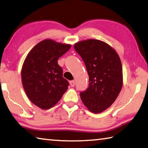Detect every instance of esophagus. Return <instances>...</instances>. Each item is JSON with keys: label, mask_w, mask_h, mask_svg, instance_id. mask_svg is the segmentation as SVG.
<instances>
[{"label": "esophagus", "mask_w": 148, "mask_h": 148, "mask_svg": "<svg viewBox=\"0 0 148 148\" xmlns=\"http://www.w3.org/2000/svg\"><path fill=\"white\" fill-rule=\"evenodd\" d=\"M70 85H71V87H74L75 82L74 81H71V82H70Z\"/></svg>", "instance_id": "1"}]
</instances>
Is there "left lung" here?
Returning <instances> with one entry per match:
<instances>
[{
  "label": "left lung",
  "mask_w": 148,
  "mask_h": 148,
  "mask_svg": "<svg viewBox=\"0 0 148 148\" xmlns=\"http://www.w3.org/2000/svg\"><path fill=\"white\" fill-rule=\"evenodd\" d=\"M89 77L88 87L80 92L85 106L94 113H100L111 106L123 84L120 59L113 48L100 40L88 39L74 45Z\"/></svg>",
  "instance_id": "8db88e82"
}]
</instances>
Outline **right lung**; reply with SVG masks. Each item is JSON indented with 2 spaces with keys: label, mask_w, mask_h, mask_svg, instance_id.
<instances>
[{
  "label": "right lung",
  "mask_w": 148,
  "mask_h": 148,
  "mask_svg": "<svg viewBox=\"0 0 148 148\" xmlns=\"http://www.w3.org/2000/svg\"><path fill=\"white\" fill-rule=\"evenodd\" d=\"M71 45L46 39L36 45L24 61L21 78L26 95L42 109L53 107L66 92L69 83L63 77L58 60Z\"/></svg>",
  "instance_id": "add662e5"
}]
</instances>
